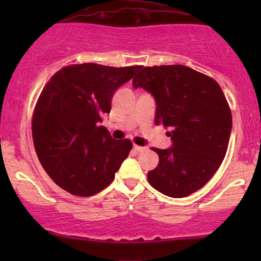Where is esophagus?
<instances>
[{"mask_svg":"<svg viewBox=\"0 0 261 261\" xmlns=\"http://www.w3.org/2000/svg\"><path fill=\"white\" fill-rule=\"evenodd\" d=\"M134 149L136 152H142L145 151V147H141V146H137V145H134Z\"/></svg>","mask_w":261,"mask_h":261,"instance_id":"1","label":"esophagus"}]
</instances>
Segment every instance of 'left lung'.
Returning <instances> with one entry per match:
<instances>
[{"label":"left lung","mask_w":261,"mask_h":261,"mask_svg":"<svg viewBox=\"0 0 261 261\" xmlns=\"http://www.w3.org/2000/svg\"><path fill=\"white\" fill-rule=\"evenodd\" d=\"M135 88L152 93L155 125L169 131L172 148L157 152L160 162L147 178L155 190L185 197L201 189L220 168L229 142L232 113L218 83L182 65L142 67Z\"/></svg>","instance_id":"left-lung-1"}]
</instances>
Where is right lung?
<instances>
[{
  "label": "right lung",
  "mask_w": 261,
  "mask_h": 261,
  "mask_svg": "<svg viewBox=\"0 0 261 261\" xmlns=\"http://www.w3.org/2000/svg\"><path fill=\"white\" fill-rule=\"evenodd\" d=\"M141 66L77 64L61 68L39 95L32 119L33 141L47 175L67 193L92 196L112 184L133 148L99 126L114 92Z\"/></svg>",
  "instance_id": "add662e5"
}]
</instances>
